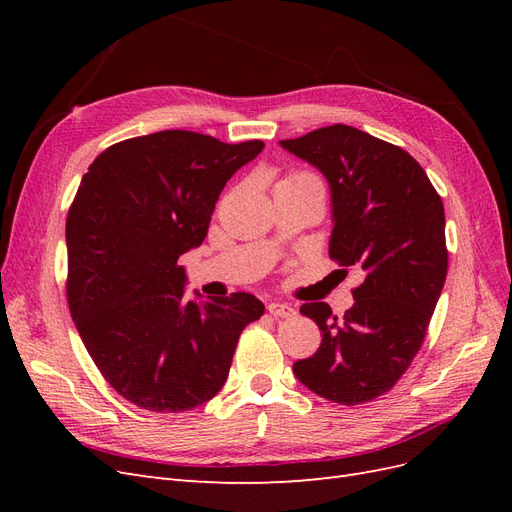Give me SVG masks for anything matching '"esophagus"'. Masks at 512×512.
<instances>
[{
	"label": "esophagus",
	"mask_w": 512,
	"mask_h": 512,
	"mask_svg": "<svg viewBox=\"0 0 512 512\" xmlns=\"http://www.w3.org/2000/svg\"><path fill=\"white\" fill-rule=\"evenodd\" d=\"M269 314L271 316H275V318H292L294 314V307L292 305H288V303H280V301H273V303H269Z\"/></svg>",
	"instance_id": "obj_1"
}]
</instances>
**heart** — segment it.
I'll return each instance as SVG.
<instances>
[{
  "label": "heart",
  "instance_id": "heart-1",
  "mask_svg": "<svg viewBox=\"0 0 512 512\" xmlns=\"http://www.w3.org/2000/svg\"><path fill=\"white\" fill-rule=\"evenodd\" d=\"M286 181H312V183H320V179L314 173H309V170H292V173L286 177Z\"/></svg>",
  "mask_w": 512,
  "mask_h": 512
}]
</instances>
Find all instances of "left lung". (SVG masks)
Here are the masks:
<instances>
[{"instance_id":"1","label":"left lung","mask_w":512,"mask_h":512,"mask_svg":"<svg viewBox=\"0 0 512 512\" xmlns=\"http://www.w3.org/2000/svg\"><path fill=\"white\" fill-rule=\"evenodd\" d=\"M282 147L331 185L329 256L365 271L342 318L327 303L301 305L322 344L292 369L316 395L359 406L389 393L425 342L448 271L442 198L408 151L344 123Z\"/></svg>"}]
</instances>
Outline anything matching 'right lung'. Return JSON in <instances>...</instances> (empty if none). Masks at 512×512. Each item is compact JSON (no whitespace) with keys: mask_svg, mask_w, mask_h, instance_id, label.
I'll use <instances>...</instances> for the list:
<instances>
[{"mask_svg":"<svg viewBox=\"0 0 512 512\" xmlns=\"http://www.w3.org/2000/svg\"><path fill=\"white\" fill-rule=\"evenodd\" d=\"M262 147L164 130L111 145L83 175L66 220L68 307L104 380L138 408L183 412L218 395L241 331L265 314L247 292L188 301L179 265Z\"/></svg>","mask_w":512,"mask_h":512,"instance_id":"right-lung-1","label":"right lung"}]
</instances>
